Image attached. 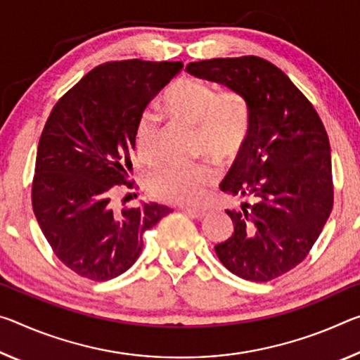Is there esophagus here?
<instances>
[{
	"label": "esophagus",
	"instance_id": "esophagus-1",
	"mask_svg": "<svg viewBox=\"0 0 360 360\" xmlns=\"http://www.w3.org/2000/svg\"><path fill=\"white\" fill-rule=\"evenodd\" d=\"M182 211H184V213H187L189 216H192V218H195V219H202V218H205V216L208 214V210H205V208L184 207V208H182Z\"/></svg>",
	"mask_w": 360,
	"mask_h": 360
}]
</instances>
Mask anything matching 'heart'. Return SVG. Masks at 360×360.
I'll use <instances>...</instances> for the list:
<instances>
[{
    "label": "heart",
    "mask_w": 360,
    "mask_h": 360,
    "mask_svg": "<svg viewBox=\"0 0 360 360\" xmlns=\"http://www.w3.org/2000/svg\"><path fill=\"white\" fill-rule=\"evenodd\" d=\"M165 108L171 117L197 127L195 152L216 163H229L240 155L250 136L252 112L247 98L236 89L218 93L200 78L182 77L165 94ZM162 122L147 110L136 128V150L147 163L160 157ZM213 178L207 163H168L153 169L147 186L152 197L169 203H186L200 197Z\"/></svg>",
    "instance_id": "heart-1"
}]
</instances>
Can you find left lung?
Returning <instances> with one entry per match:
<instances>
[{"label": "left lung", "mask_w": 360, "mask_h": 360, "mask_svg": "<svg viewBox=\"0 0 360 360\" xmlns=\"http://www.w3.org/2000/svg\"><path fill=\"white\" fill-rule=\"evenodd\" d=\"M186 68L238 91L250 104L248 141L219 186L242 203L226 210L233 232L214 252L236 276L269 282L309 255L332 213L327 131L292 79L262 57H218Z\"/></svg>", "instance_id": "obj_1"}]
</instances>
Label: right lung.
<instances>
[{"label":"right lung","instance_id":"right-lung-1","mask_svg":"<svg viewBox=\"0 0 360 360\" xmlns=\"http://www.w3.org/2000/svg\"><path fill=\"white\" fill-rule=\"evenodd\" d=\"M181 68L182 62H105L51 110L32 205L54 255L78 276L104 282L128 271L142 252V233L171 213L158 203L115 210L112 198L134 187L129 171L139 118Z\"/></svg>","mask_w":360,"mask_h":360}]
</instances>
